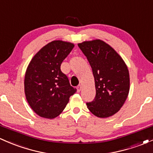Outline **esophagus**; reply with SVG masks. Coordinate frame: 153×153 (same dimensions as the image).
<instances>
[{"label": "esophagus", "mask_w": 153, "mask_h": 153, "mask_svg": "<svg viewBox=\"0 0 153 153\" xmlns=\"http://www.w3.org/2000/svg\"><path fill=\"white\" fill-rule=\"evenodd\" d=\"M81 89H82V86H81V84L78 85V86H77V91H78V92H80V91H81Z\"/></svg>", "instance_id": "34e87169"}]
</instances>
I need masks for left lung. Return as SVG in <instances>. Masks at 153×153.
<instances>
[{"instance_id": "8db88e82", "label": "left lung", "mask_w": 153, "mask_h": 153, "mask_svg": "<svg viewBox=\"0 0 153 153\" xmlns=\"http://www.w3.org/2000/svg\"><path fill=\"white\" fill-rule=\"evenodd\" d=\"M89 61L95 83L96 96L87 102L89 110L96 117L107 118L120 110L130 90L129 71L118 53L100 39L78 44Z\"/></svg>"}]
</instances>
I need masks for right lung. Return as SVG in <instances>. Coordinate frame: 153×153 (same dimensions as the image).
<instances>
[{"label": "right lung", "mask_w": 153, "mask_h": 153, "mask_svg": "<svg viewBox=\"0 0 153 153\" xmlns=\"http://www.w3.org/2000/svg\"><path fill=\"white\" fill-rule=\"evenodd\" d=\"M73 43L54 40L42 48L32 58L24 80L25 97L32 110L43 118L54 119L65 108L76 89L70 86L61 64Z\"/></svg>", "instance_id": "add662e5"}]
</instances>
